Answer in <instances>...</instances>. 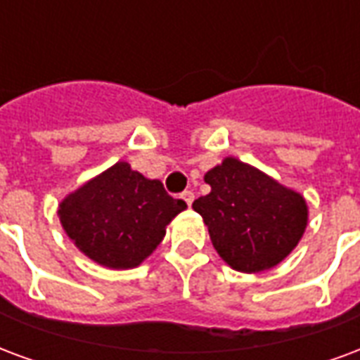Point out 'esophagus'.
Segmentation results:
<instances>
[{"instance_id":"34e87169","label":"esophagus","mask_w":360,"mask_h":360,"mask_svg":"<svg viewBox=\"0 0 360 360\" xmlns=\"http://www.w3.org/2000/svg\"><path fill=\"white\" fill-rule=\"evenodd\" d=\"M181 198L187 202V206H191L194 200V193L193 191H183V193H181Z\"/></svg>"}]
</instances>
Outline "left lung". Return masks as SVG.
I'll list each match as a JSON object with an SVG mask.
<instances>
[{
    "label": "left lung",
    "instance_id": "1",
    "mask_svg": "<svg viewBox=\"0 0 360 360\" xmlns=\"http://www.w3.org/2000/svg\"><path fill=\"white\" fill-rule=\"evenodd\" d=\"M204 181L212 191L194 200L193 207L231 267L259 273L275 267L297 246L307 227L302 194L236 158L223 160Z\"/></svg>",
    "mask_w": 360,
    "mask_h": 360
}]
</instances>
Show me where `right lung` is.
Returning a JSON list of instances; mask_svg holds the SVG:
<instances>
[{"mask_svg": "<svg viewBox=\"0 0 360 360\" xmlns=\"http://www.w3.org/2000/svg\"><path fill=\"white\" fill-rule=\"evenodd\" d=\"M185 207L158 179H146L127 162H118L68 194L58 217L66 234L93 262L131 269L153 254L167 223Z\"/></svg>", "mask_w": 360, "mask_h": 360, "instance_id": "right-lung-1", "label": "right lung"}]
</instances>
